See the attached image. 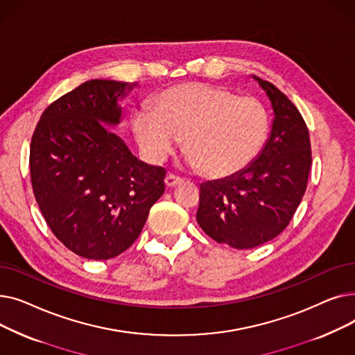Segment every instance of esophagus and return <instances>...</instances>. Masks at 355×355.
<instances>
[{"instance_id":"obj_1","label":"esophagus","mask_w":355,"mask_h":355,"mask_svg":"<svg viewBox=\"0 0 355 355\" xmlns=\"http://www.w3.org/2000/svg\"><path fill=\"white\" fill-rule=\"evenodd\" d=\"M182 182V180L180 178V177H175L174 174H168L166 177H165V185L168 189H173V187H177L178 184H181Z\"/></svg>"}]
</instances>
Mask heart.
Returning <instances> with one entry per match:
<instances>
[{
	"label": "heart",
	"mask_w": 355,
	"mask_h": 355,
	"mask_svg": "<svg viewBox=\"0 0 355 355\" xmlns=\"http://www.w3.org/2000/svg\"><path fill=\"white\" fill-rule=\"evenodd\" d=\"M134 132L146 159L161 162L184 137L185 162L213 178L248 168L266 144L269 118L252 96L206 83H181L154 99L153 110L138 109Z\"/></svg>",
	"instance_id": "1"
}]
</instances>
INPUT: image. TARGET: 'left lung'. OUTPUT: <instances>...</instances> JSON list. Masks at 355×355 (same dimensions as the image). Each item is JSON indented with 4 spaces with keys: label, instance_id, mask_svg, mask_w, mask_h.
<instances>
[{
    "label": "left lung",
    "instance_id": "left-lung-1",
    "mask_svg": "<svg viewBox=\"0 0 355 355\" xmlns=\"http://www.w3.org/2000/svg\"><path fill=\"white\" fill-rule=\"evenodd\" d=\"M270 101L273 123L260 155L243 171L202 182L197 223L217 243L253 249L282 233L305 194L311 141L300 110L270 82L253 76Z\"/></svg>",
    "mask_w": 355,
    "mask_h": 355
}]
</instances>
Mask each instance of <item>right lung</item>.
I'll use <instances>...</instances> for the list:
<instances>
[{
    "mask_svg": "<svg viewBox=\"0 0 355 355\" xmlns=\"http://www.w3.org/2000/svg\"><path fill=\"white\" fill-rule=\"evenodd\" d=\"M135 86L85 82L43 112L31 138L35 201L53 234L86 259L132 246L165 190L164 168L139 161L109 129L122 118L118 101Z\"/></svg>",
    "mask_w": 355,
    "mask_h": 355,
    "instance_id": "obj_1",
    "label": "right lung"
}]
</instances>
